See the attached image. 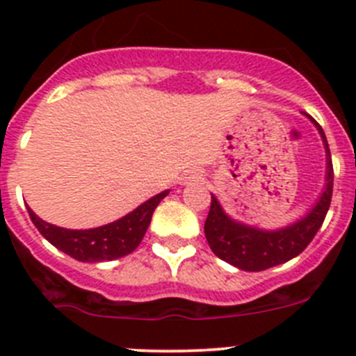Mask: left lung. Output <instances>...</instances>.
I'll list each match as a JSON object with an SVG mask.
<instances>
[{"label":"left lung","instance_id":"1","mask_svg":"<svg viewBox=\"0 0 356 356\" xmlns=\"http://www.w3.org/2000/svg\"><path fill=\"white\" fill-rule=\"evenodd\" d=\"M312 122L319 130L326 153H328L326 155L328 156L326 159L328 162L326 163L328 168L326 187L316 207L294 225L275 229V232H266V229L234 221L232 217L226 216L217 197L212 196L210 212L205 221V237L216 257L238 267L242 271H264L269 267L289 262L312 242L328 213L333 193V165L328 143L319 122L316 119H312Z\"/></svg>","mask_w":356,"mask_h":356}]
</instances>
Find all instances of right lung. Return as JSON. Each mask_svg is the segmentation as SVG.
Instances as JSON below:
<instances>
[{"mask_svg": "<svg viewBox=\"0 0 356 356\" xmlns=\"http://www.w3.org/2000/svg\"><path fill=\"white\" fill-rule=\"evenodd\" d=\"M168 194L169 191H163L128 216L92 229H67L49 225L37 217L30 207H28V213L40 235L65 254L80 262H105V260L121 259L124 254L135 251L146 234L156 205Z\"/></svg>", "mask_w": 356, "mask_h": 356, "instance_id": "1", "label": "right lung"}]
</instances>
